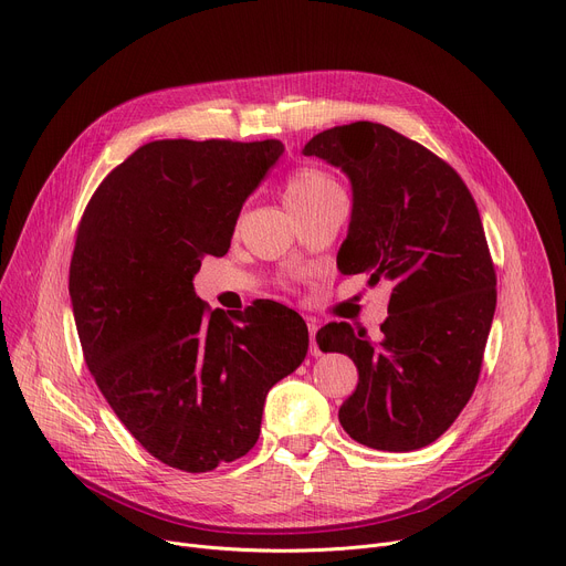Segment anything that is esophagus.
<instances>
[{
	"label": "esophagus",
	"instance_id": "obj_1",
	"mask_svg": "<svg viewBox=\"0 0 566 566\" xmlns=\"http://www.w3.org/2000/svg\"><path fill=\"white\" fill-rule=\"evenodd\" d=\"M307 327H310V342H312V346H310V350H312V355L316 357V355H321V350H318V346H316V329H318V325H316V321H307Z\"/></svg>",
	"mask_w": 566,
	"mask_h": 566
}]
</instances>
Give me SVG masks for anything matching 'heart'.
<instances>
[{
  "label": "heart",
  "mask_w": 566,
  "mask_h": 566,
  "mask_svg": "<svg viewBox=\"0 0 566 566\" xmlns=\"http://www.w3.org/2000/svg\"><path fill=\"white\" fill-rule=\"evenodd\" d=\"M334 196H342V186L314 166L293 170L284 184V202L295 216L316 209Z\"/></svg>",
  "instance_id": "obj_1"
}]
</instances>
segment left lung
I'll return each instance as SVG.
<instances>
[{
  "mask_svg": "<svg viewBox=\"0 0 566 566\" xmlns=\"http://www.w3.org/2000/svg\"><path fill=\"white\" fill-rule=\"evenodd\" d=\"M303 153L353 184L338 269L394 284L378 342L348 323L316 334L323 353L348 355L359 373L338 421L368 448L419 450L473 396L496 312V271L475 200L443 159L378 123L325 129Z\"/></svg>",
  "mask_w": 566,
  "mask_h": 566,
  "instance_id": "1",
  "label": "left lung"
}]
</instances>
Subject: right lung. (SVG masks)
<instances>
[{"label":"right lung","mask_w":566,"mask_h":566,"mask_svg":"<svg viewBox=\"0 0 566 566\" xmlns=\"http://www.w3.org/2000/svg\"><path fill=\"white\" fill-rule=\"evenodd\" d=\"M282 153L275 138L153 140L104 177L77 228L70 300L88 370L147 453L186 473L248 453L266 394L310 348L305 321L273 300L228 317L193 291Z\"/></svg>","instance_id":"add662e5"}]
</instances>
